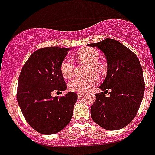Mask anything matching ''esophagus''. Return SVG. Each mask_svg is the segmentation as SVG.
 Listing matches in <instances>:
<instances>
[{
  "instance_id": "34e87169",
  "label": "esophagus",
  "mask_w": 155,
  "mask_h": 155,
  "mask_svg": "<svg viewBox=\"0 0 155 155\" xmlns=\"http://www.w3.org/2000/svg\"><path fill=\"white\" fill-rule=\"evenodd\" d=\"M83 94H82V93H78V98H81V97H82Z\"/></svg>"
}]
</instances>
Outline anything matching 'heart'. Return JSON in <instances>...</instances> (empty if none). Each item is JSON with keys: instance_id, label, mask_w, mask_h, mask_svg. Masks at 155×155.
<instances>
[{"instance_id": "b5f03b06", "label": "heart", "mask_w": 155, "mask_h": 155, "mask_svg": "<svg viewBox=\"0 0 155 155\" xmlns=\"http://www.w3.org/2000/svg\"><path fill=\"white\" fill-rule=\"evenodd\" d=\"M98 51L93 48H84L77 54V58L81 62L89 63L90 67L88 71L90 73L94 71L100 73L102 70V65L99 62ZM60 71L64 78H71L74 72V64L69 57H65L60 64ZM98 81L97 75L91 74L87 78L76 77L68 82V88L73 92H85L91 86Z\"/></svg>"}]
</instances>
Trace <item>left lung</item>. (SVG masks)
I'll list each match as a JSON object with an SVG mask.
<instances>
[{"mask_svg": "<svg viewBox=\"0 0 155 155\" xmlns=\"http://www.w3.org/2000/svg\"><path fill=\"white\" fill-rule=\"evenodd\" d=\"M105 54L107 74L96 94L91 115L97 124L107 130H118L130 123L138 111L145 92V81L138 57L124 45L112 39L88 44ZM110 89V97L104 93Z\"/></svg>", "mask_w": 155, "mask_h": 155, "instance_id": "obj_1", "label": "left lung"}]
</instances>
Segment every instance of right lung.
<instances>
[{
  "instance_id": "right-lung-1",
  "label": "right lung",
  "mask_w": 155,
  "mask_h": 155,
  "mask_svg": "<svg viewBox=\"0 0 155 155\" xmlns=\"http://www.w3.org/2000/svg\"><path fill=\"white\" fill-rule=\"evenodd\" d=\"M68 50L57 46L36 50L23 64L19 76V106L28 124L41 134L60 132L72 118L76 93L51 96L53 91L61 92L67 88L60 64Z\"/></svg>"
}]
</instances>
